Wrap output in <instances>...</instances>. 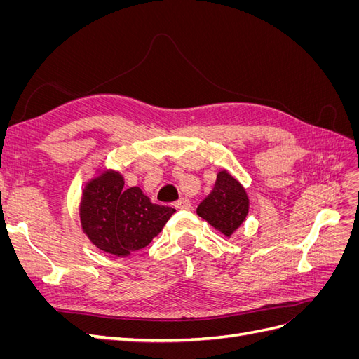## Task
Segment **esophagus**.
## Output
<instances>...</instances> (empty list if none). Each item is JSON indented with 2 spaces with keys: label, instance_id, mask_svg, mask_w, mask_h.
Segmentation results:
<instances>
[{
  "label": "esophagus",
  "instance_id": "esophagus-1",
  "mask_svg": "<svg viewBox=\"0 0 359 359\" xmlns=\"http://www.w3.org/2000/svg\"><path fill=\"white\" fill-rule=\"evenodd\" d=\"M175 208H177V210H184V211H187V210H190V208H191V203H190V201H189V199L182 198V199H180V201H177V202H175Z\"/></svg>",
  "mask_w": 359,
  "mask_h": 359
}]
</instances>
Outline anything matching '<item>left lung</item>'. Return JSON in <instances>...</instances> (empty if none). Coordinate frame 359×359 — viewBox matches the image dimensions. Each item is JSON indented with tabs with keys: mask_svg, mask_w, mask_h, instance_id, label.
Returning <instances> with one entry per match:
<instances>
[{
	"mask_svg": "<svg viewBox=\"0 0 359 359\" xmlns=\"http://www.w3.org/2000/svg\"><path fill=\"white\" fill-rule=\"evenodd\" d=\"M250 201L243 184L226 169L217 173L212 191L198 206V215L208 222L214 229L231 238L244 223Z\"/></svg>",
	"mask_w": 359,
	"mask_h": 359,
	"instance_id": "obj_1",
	"label": "left lung"
}]
</instances>
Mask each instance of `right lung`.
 I'll return each instance as SVG.
<instances>
[{"mask_svg": "<svg viewBox=\"0 0 359 359\" xmlns=\"http://www.w3.org/2000/svg\"><path fill=\"white\" fill-rule=\"evenodd\" d=\"M173 212L151 202L139 187L124 189V177L112 169L85 184L79 205L83 233L102 252L118 257L147 247Z\"/></svg>", "mask_w": 359, "mask_h": 359, "instance_id": "1", "label": "right lung"}]
</instances>
